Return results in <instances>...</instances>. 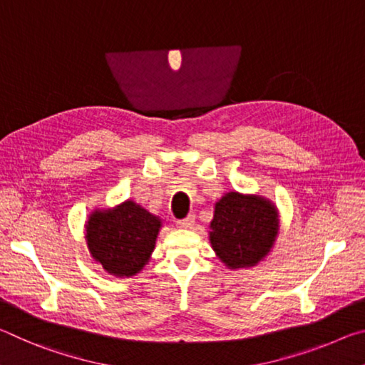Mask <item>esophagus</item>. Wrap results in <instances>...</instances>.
I'll list each match as a JSON object with an SVG mask.
<instances>
[{"mask_svg":"<svg viewBox=\"0 0 365 365\" xmlns=\"http://www.w3.org/2000/svg\"><path fill=\"white\" fill-rule=\"evenodd\" d=\"M194 223H195V217H194V215H187L186 218H181V220H178V222H176L178 228H184V230L192 228Z\"/></svg>","mask_w":365,"mask_h":365,"instance_id":"obj_1","label":"esophagus"}]
</instances>
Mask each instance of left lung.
<instances>
[{
  "instance_id": "obj_1",
  "label": "left lung",
  "mask_w": 365,
  "mask_h": 365,
  "mask_svg": "<svg viewBox=\"0 0 365 365\" xmlns=\"http://www.w3.org/2000/svg\"><path fill=\"white\" fill-rule=\"evenodd\" d=\"M210 242L231 268L252 267L268 254L278 232V213L262 197L230 192L215 205Z\"/></svg>"
}]
</instances>
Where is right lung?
<instances>
[{
  "instance_id": "right-lung-1",
  "label": "right lung",
  "mask_w": 365,
  "mask_h": 365,
  "mask_svg": "<svg viewBox=\"0 0 365 365\" xmlns=\"http://www.w3.org/2000/svg\"><path fill=\"white\" fill-rule=\"evenodd\" d=\"M160 220L134 202L95 212L87 223V246L101 267L116 277H133L148 262Z\"/></svg>"
}]
</instances>
